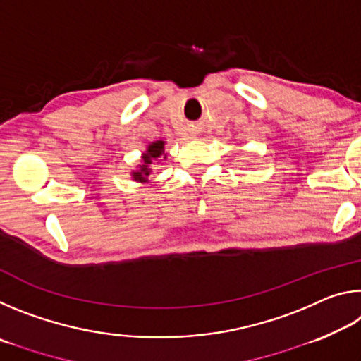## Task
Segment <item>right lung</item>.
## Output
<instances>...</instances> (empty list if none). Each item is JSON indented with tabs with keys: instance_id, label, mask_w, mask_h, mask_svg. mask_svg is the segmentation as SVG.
Here are the masks:
<instances>
[{
	"instance_id": "add662e5",
	"label": "right lung",
	"mask_w": 361,
	"mask_h": 361,
	"mask_svg": "<svg viewBox=\"0 0 361 361\" xmlns=\"http://www.w3.org/2000/svg\"><path fill=\"white\" fill-rule=\"evenodd\" d=\"M164 151V142H156L148 146V151L143 154V166L140 167L138 172H133V178L137 181H148L146 176H148L152 170L149 169V164H152L154 159H157L159 156L162 154Z\"/></svg>"
}]
</instances>
